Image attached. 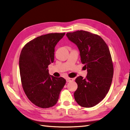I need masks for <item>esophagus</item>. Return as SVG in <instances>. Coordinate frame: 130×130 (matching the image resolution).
Wrapping results in <instances>:
<instances>
[{"mask_svg": "<svg viewBox=\"0 0 130 130\" xmlns=\"http://www.w3.org/2000/svg\"><path fill=\"white\" fill-rule=\"evenodd\" d=\"M66 81L67 82H71V81H73V78H69V77H68L66 78Z\"/></svg>", "mask_w": 130, "mask_h": 130, "instance_id": "esophagus-1", "label": "esophagus"}]
</instances>
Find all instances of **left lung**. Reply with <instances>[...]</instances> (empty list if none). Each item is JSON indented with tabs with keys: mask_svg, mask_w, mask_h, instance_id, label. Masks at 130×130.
<instances>
[{
	"mask_svg": "<svg viewBox=\"0 0 130 130\" xmlns=\"http://www.w3.org/2000/svg\"><path fill=\"white\" fill-rule=\"evenodd\" d=\"M66 36L77 45L81 63L87 70L85 78L80 76L75 79V100L82 107H93L104 99L112 84L113 65L109 48L99 35L88 31L78 30Z\"/></svg>",
	"mask_w": 130,
	"mask_h": 130,
	"instance_id": "obj_1",
	"label": "left lung"
}]
</instances>
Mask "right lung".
Segmentation results:
<instances>
[{
	"label": "right lung",
	"mask_w": 130,
	"mask_h": 130,
	"mask_svg": "<svg viewBox=\"0 0 130 130\" xmlns=\"http://www.w3.org/2000/svg\"><path fill=\"white\" fill-rule=\"evenodd\" d=\"M65 33H51L31 40L23 47L19 65L22 85L26 96L34 105L46 108L56 105L66 81L49 74L54 62L55 47Z\"/></svg>",
	"instance_id": "1"
}]
</instances>
